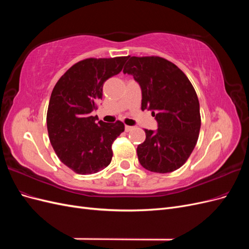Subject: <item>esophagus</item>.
Here are the masks:
<instances>
[{
    "label": "esophagus",
    "mask_w": 249,
    "mask_h": 249,
    "mask_svg": "<svg viewBox=\"0 0 249 249\" xmlns=\"http://www.w3.org/2000/svg\"><path fill=\"white\" fill-rule=\"evenodd\" d=\"M134 129L133 126H130V125H125L124 126V130H125V132H130V131H132Z\"/></svg>",
    "instance_id": "34e87169"
}]
</instances>
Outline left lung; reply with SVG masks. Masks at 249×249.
<instances>
[{
    "label": "left lung",
    "instance_id": "8db88e82",
    "mask_svg": "<svg viewBox=\"0 0 249 249\" xmlns=\"http://www.w3.org/2000/svg\"><path fill=\"white\" fill-rule=\"evenodd\" d=\"M124 73L140 85L141 109L152 111L158 129L144 130L137 147L142 167L159 173L178 169L196 145L200 130L199 102L191 82L168 60L127 56Z\"/></svg>",
    "mask_w": 249,
    "mask_h": 249
}]
</instances>
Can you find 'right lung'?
<instances>
[{
  "label": "right lung",
  "instance_id": "obj_1",
  "mask_svg": "<svg viewBox=\"0 0 249 249\" xmlns=\"http://www.w3.org/2000/svg\"><path fill=\"white\" fill-rule=\"evenodd\" d=\"M127 57L89 58L72 65L59 79L49 103L47 125L51 144L64 165L79 175L106 168L112 143L124 131L117 120L107 124L92 116L103 85L122 71Z\"/></svg>",
  "mask_w": 249,
  "mask_h": 249
}]
</instances>
